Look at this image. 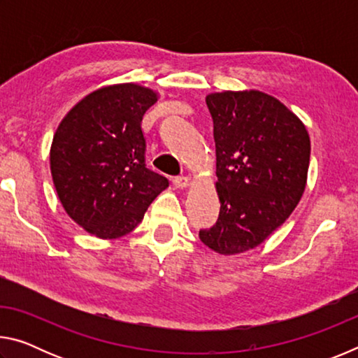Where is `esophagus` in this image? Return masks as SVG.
Returning a JSON list of instances; mask_svg holds the SVG:
<instances>
[{"label":"esophagus","instance_id":"34e87169","mask_svg":"<svg viewBox=\"0 0 358 358\" xmlns=\"http://www.w3.org/2000/svg\"><path fill=\"white\" fill-rule=\"evenodd\" d=\"M189 183H191V178L186 177V175H181V177H175L173 178V185L177 186V187H181V189H183V187L189 186Z\"/></svg>","mask_w":358,"mask_h":358}]
</instances>
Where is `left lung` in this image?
<instances>
[{
    "mask_svg": "<svg viewBox=\"0 0 358 358\" xmlns=\"http://www.w3.org/2000/svg\"><path fill=\"white\" fill-rule=\"evenodd\" d=\"M205 101L213 118L221 208L215 226L199 238L232 256L259 246L299 205L311 142L301 120L266 93L222 92Z\"/></svg>",
    "mask_w": 358,
    "mask_h": 358,
    "instance_id": "left-lung-1",
    "label": "left lung"
}]
</instances>
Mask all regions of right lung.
I'll use <instances>...</instances> for the list:
<instances>
[{
    "label": "right lung",
    "instance_id": "1",
    "mask_svg": "<svg viewBox=\"0 0 358 358\" xmlns=\"http://www.w3.org/2000/svg\"><path fill=\"white\" fill-rule=\"evenodd\" d=\"M157 98L137 83L98 88L66 113L53 136L50 171L59 202L94 237L129 234L169 186L145 166L141 124Z\"/></svg>",
    "mask_w": 358,
    "mask_h": 358
}]
</instances>
